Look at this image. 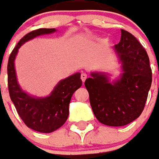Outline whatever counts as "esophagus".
<instances>
[{
	"mask_svg": "<svg viewBox=\"0 0 159 159\" xmlns=\"http://www.w3.org/2000/svg\"><path fill=\"white\" fill-rule=\"evenodd\" d=\"M81 79L83 82H85V80L87 79V74L84 72L81 73Z\"/></svg>",
	"mask_w": 159,
	"mask_h": 159,
	"instance_id": "obj_1",
	"label": "esophagus"
}]
</instances>
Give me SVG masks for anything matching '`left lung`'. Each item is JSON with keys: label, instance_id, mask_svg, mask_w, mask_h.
<instances>
[{"label": "left lung", "instance_id": "8db88e82", "mask_svg": "<svg viewBox=\"0 0 159 159\" xmlns=\"http://www.w3.org/2000/svg\"><path fill=\"white\" fill-rule=\"evenodd\" d=\"M114 49L123 63L121 79L109 83L107 76L92 73L85 81L89 101L99 122L108 126H124L140 116L152 85V69L146 49L138 40L121 30Z\"/></svg>", "mask_w": 159, "mask_h": 159}]
</instances>
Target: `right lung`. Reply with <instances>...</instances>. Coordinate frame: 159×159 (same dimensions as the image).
Masks as SVG:
<instances>
[{"mask_svg": "<svg viewBox=\"0 0 159 159\" xmlns=\"http://www.w3.org/2000/svg\"><path fill=\"white\" fill-rule=\"evenodd\" d=\"M54 29H37L20 40L9 56L7 63V86L10 98L17 112L26 126L41 133H51L62 126L68 118L71 96L82 86L81 74L76 73L62 80L51 95L43 99L29 96L21 90L16 79L14 59L23 43L40 35L54 32Z\"/></svg>", "mask_w": 159, "mask_h": 159, "instance_id": "right-lung-1", "label": "right lung"}]
</instances>
